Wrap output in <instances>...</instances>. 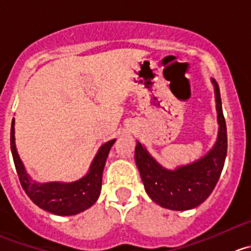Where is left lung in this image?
Here are the masks:
<instances>
[{
  "label": "left lung",
  "instance_id": "left-lung-1",
  "mask_svg": "<svg viewBox=\"0 0 251 251\" xmlns=\"http://www.w3.org/2000/svg\"><path fill=\"white\" fill-rule=\"evenodd\" d=\"M215 86L218 136L212 150L200 159L176 169H165L137 141L135 160L145 190L162 207L173 211H186L198 207L215 189L227 155V126L222 111L220 87Z\"/></svg>",
  "mask_w": 251,
  "mask_h": 251
}]
</instances>
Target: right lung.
<instances>
[{"instance_id":"right-lung-1","label":"right lung","mask_w":251,"mask_h":251,"mask_svg":"<svg viewBox=\"0 0 251 251\" xmlns=\"http://www.w3.org/2000/svg\"><path fill=\"white\" fill-rule=\"evenodd\" d=\"M115 140L108 141L99 148L92 162L89 172L74 182H40L33 181L25 172L17 153L14 142V119L11 126V151L22 187L31 201L43 210L58 216H72L91 207L100 195L101 177L109 151Z\"/></svg>"}]
</instances>
